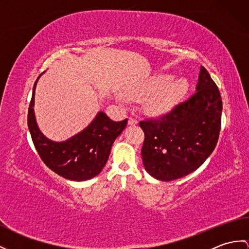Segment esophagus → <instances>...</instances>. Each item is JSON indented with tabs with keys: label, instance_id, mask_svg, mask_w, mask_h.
Instances as JSON below:
<instances>
[{
	"label": "esophagus",
	"instance_id": "1",
	"mask_svg": "<svg viewBox=\"0 0 249 249\" xmlns=\"http://www.w3.org/2000/svg\"><path fill=\"white\" fill-rule=\"evenodd\" d=\"M137 123H138V121H137V119H136V118H134V117H129L128 124H129L130 125H132V124H136Z\"/></svg>",
	"mask_w": 249,
	"mask_h": 249
}]
</instances>
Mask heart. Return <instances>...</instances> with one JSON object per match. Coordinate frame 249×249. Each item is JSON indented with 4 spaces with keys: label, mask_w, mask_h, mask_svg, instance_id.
<instances>
[{
    "label": "heart",
    "mask_w": 249,
    "mask_h": 249,
    "mask_svg": "<svg viewBox=\"0 0 249 249\" xmlns=\"http://www.w3.org/2000/svg\"><path fill=\"white\" fill-rule=\"evenodd\" d=\"M189 88L186 78L172 79L170 75H156L148 79L141 86L131 89L133 98H144L147 111L153 115L168 113L181 99Z\"/></svg>",
    "instance_id": "obj_1"
}]
</instances>
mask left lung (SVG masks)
Listing matches in <instances>:
<instances>
[{"label":"left lung","instance_id":"8db88e82","mask_svg":"<svg viewBox=\"0 0 249 249\" xmlns=\"http://www.w3.org/2000/svg\"><path fill=\"white\" fill-rule=\"evenodd\" d=\"M196 90L168 114L139 123L144 133L143 167L156 179L169 181L186 177L201 167L215 148L222 98L203 66Z\"/></svg>","mask_w":249,"mask_h":249}]
</instances>
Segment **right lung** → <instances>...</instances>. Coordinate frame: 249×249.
Instances as JSON below:
<instances>
[{"instance_id":"1","label":"right lung","mask_w":249,"mask_h":249,"mask_svg":"<svg viewBox=\"0 0 249 249\" xmlns=\"http://www.w3.org/2000/svg\"><path fill=\"white\" fill-rule=\"evenodd\" d=\"M35 82L28 108V129L41 160L54 173L66 179L82 181L98 175L110 156L111 148L128 124V119L113 121L105 112H98L90 124L64 142L47 138L39 129L35 115Z\"/></svg>"}]
</instances>
